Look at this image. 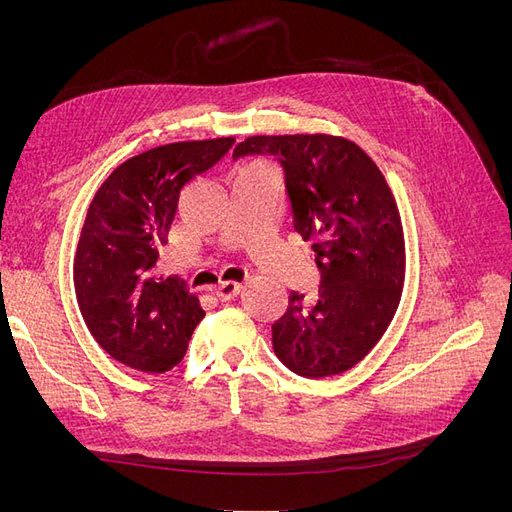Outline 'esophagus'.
<instances>
[{"label":"esophagus","mask_w":512,"mask_h":512,"mask_svg":"<svg viewBox=\"0 0 512 512\" xmlns=\"http://www.w3.org/2000/svg\"><path fill=\"white\" fill-rule=\"evenodd\" d=\"M239 290H241V284H237V282H224V284H220L218 288H215V297H218L220 301H230V299L237 297Z\"/></svg>","instance_id":"34e87169"}]
</instances>
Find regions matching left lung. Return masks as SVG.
Segmentation results:
<instances>
[{
    "mask_svg": "<svg viewBox=\"0 0 512 512\" xmlns=\"http://www.w3.org/2000/svg\"><path fill=\"white\" fill-rule=\"evenodd\" d=\"M267 158L280 168L292 230L312 243L316 299L292 290L271 324L273 350L303 378L342 374L376 346L404 286V230L378 166L346 138L250 136L232 160Z\"/></svg>",
    "mask_w": 512,
    "mask_h": 512,
    "instance_id": "8db88e82",
    "label": "left lung"
}]
</instances>
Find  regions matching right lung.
I'll list each match as a JSON object with an SVG mask.
<instances>
[{
    "label": "right lung",
    "mask_w": 512,
    "mask_h": 512,
    "mask_svg": "<svg viewBox=\"0 0 512 512\" xmlns=\"http://www.w3.org/2000/svg\"><path fill=\"white\" fill-rule=\"evenodd\" d=\"M232 138L170 143L117 166L87 211L74 290L87 329L115 361L149 374L173 369L205 318L179 275L158 277L185 185L218 162Z\"/></svg>",
    "instance_id": "obj_1"
}]
</instances>
